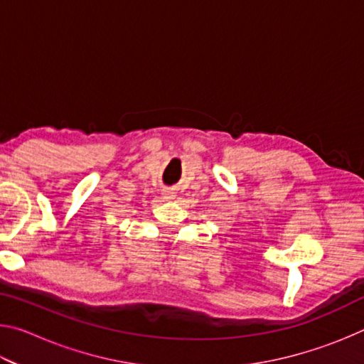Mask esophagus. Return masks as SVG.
Segmentation results:
<instances>
[{
	"instance_id": "1",
	"label": "esophagus",
	"mask_w": 364,
	"mask_h": 364,
	"mask_svg": "<svg viewBox=\"0 0 364 364\" xmlns=\"http://www.w3.org/2000/svg\"><path fill=\"white\" fill-rule=\"evenodd\" d=\"M164 199H167V200L175 199V193H173V189H170V188L164 189Z\"/></svg>"
}]
</instances>
